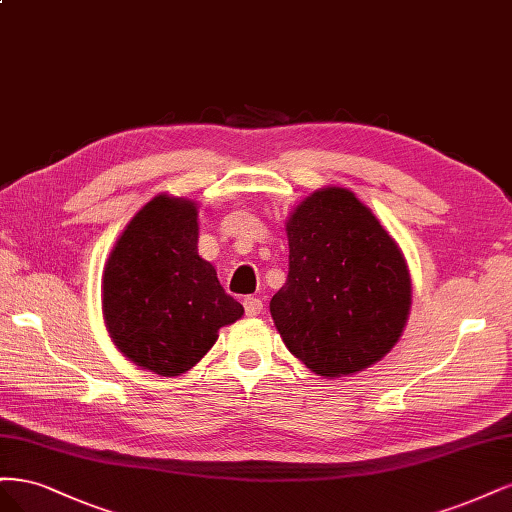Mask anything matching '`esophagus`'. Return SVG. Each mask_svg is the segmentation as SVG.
Returning a JSON list of instances; mask_svg holds the SVG:
<instances>
[{
  "label": "esophagus",
  "mask_w": 512,
  "mask_h": 512,
  "mask_svg": "<svg viewBox=\"0 0 512 512\" xmlns=\"http://www.w3.org/2000/svg\"><path fill=\"white\" fill-rule=\"evenodd\" d=\"M244 310H246V317H257L263 312V302L259 298H246Z\"/></svg>",
  "instance_id": "esophagus-1"
}]
</instances>
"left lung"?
I'll return each instance as SVG.
<instances>
[{"label":"left lung","instance_id":"obj_1","mask_svg":"<svg viewBox=\"0 0 512 512\" xmlns=\"http://www.w3.org/2000/svg\"><path fill=\"white\" fill-rule=\"evenodd\" d=\"M285 232L289 274L270 312L287 349L325 378L374 366L398 344L410 312L400 244L344 187L304 197Z\"/></svg>","mask_w":512,"mask_h":512}]
</instances>
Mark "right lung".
I'll return each mask as SVG.
<instances>
[{"mask_svg":"<svg viewBox=\"0 0 512 512\" xmlns=\"http://www.w3.org/2000/svg\"><path fill=\"white\" fill-rule=\"evenodd\" d=\"M197 204L159 193L114 242L102 276V315L114 346L159 376L191 370L244 308L197 255Z\"/></svg>","mask_w":512,"mask_h":512,"instance_id":"1","label":"right lung"}]
</instances>
